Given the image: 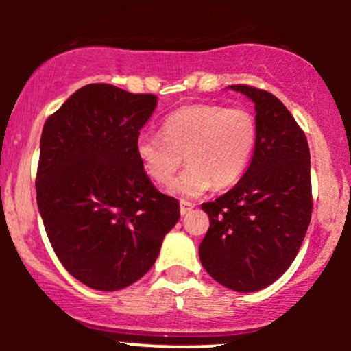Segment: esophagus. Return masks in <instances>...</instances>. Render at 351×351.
<instances>
[{
  "label": "esophagus",
  "instance_id": "esophagus-1",
  "mask_svg": "<svg viewBox=\"0 0 351 351\" xmlns=\"http://www.w3.org/2000/svg\"><path fill=\"white\" fill-rule=\"evenodd\" d=\"M193 208H195V204H193V203H189V201H180V213H181V215H188V213L189 211H191V209Z\"/></svg>",
  "mask_w": 351,
  "mask_h": 351
}]
</instances>
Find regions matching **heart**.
<instances>
[{"label":"heart","instance_id":"b5f03b06","mask_svg":"<svg viewBox=\"0 0 351 351\" xmlns=\"http://www.w3.org/2000/svg\"><path fill=\"white\" fill-rule=\"evenodd\" d=\"M257 138V120L247 108L195 104L168 115L163 135H140L135 152L147 175L162 186L171 183L184 155L188 167L171 191L198 198L213 186L229 188L243 178Z\"/></svg>","mask_w":351,"mask_h":351}]
</instances>
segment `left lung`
<instances>
[{
  "label": "left lung",
  "instance_id": "8db88e82",
  "mask_svg": "<svg viewBox=\"0 0 351 351\" xmlns=\"http://www.w3.org/2000/svg\"><path fill=\"white\" fill-rule=\"evenodd\" d=\"M256 104L259 138L247 171L216 201L203 203L209 229L199 259L216 282L236 292L267 287L291 267L312 217L307 136L271 92L229 86Z\"/></svg>",
  "mask_w": 351,
  "mask_h": 351
}]
</instances>
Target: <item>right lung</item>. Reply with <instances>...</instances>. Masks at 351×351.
I'll return each instance as SVG.
<instances>
[{
    "mask_svg": "<svg viewBox=\"0 0 351 351\" xmlns=\"http://www.w3.org/2000/svg\"><path fill=\"white\" fill-rule=\"evenodd\" d=\"M156 102L153 94L88 84L44 123L39 213L60 264L95 291L145 276L180 219V203L153 186L135 152Z\"/></svg>",
    "mask_w": 351,
    "mask_h": 351,
    "instance_id": "right-lung-1",
    "label": "right lung"
}]
</instances>
